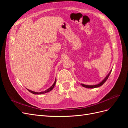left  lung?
Segmentation results:
<instances>
[{
	"label": "left lung",
	"mask_w": 128,
	"mask_h": 128,
	"mask_svg": "<svg viewBox=\"0 0 128 128\" xmlns=\"http://www.w3.org/2000/svg\"><path fill=\"white\" fill-rule=\"evenodd\" d=\"M112 72V70L110 71V72H109V74L106 76V77L104 78L101 82H100V83L98 84H96V85H93V86H88V85H85V84H81V85H82V86H83V87H85V88H98V87H99L100 86H102V85H103L104 82H106V81L108 79V77L110 76V72Z\"/></svg>",
	"instance_id": "8db88e82"
}]
</instances>
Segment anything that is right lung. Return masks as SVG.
<instances>
[{
  "label": "right lung",
  "mask_w": 128,
  "mask_h": 128,
  "mask_svg": "<svg viewBox=\"0 0 128 128\" xmlns=\"http://www.w3.org/2000/svg\"><path fill=\"white\" fill-rule=\"evenodd\" d=\"M56 79L55 82H54V83H53V84L52 85V86L51 87H50V88H48V89H47V90L44 91L40 92H34V91H31V90H29V89H27V90H28L30 92L32 93V94H45V93H47V92H50V91H51L52 90V89H53V88H54V86H55L56 83Z\"/></svg>",
  "instance_id": "add662e5"
}]
</instances>
